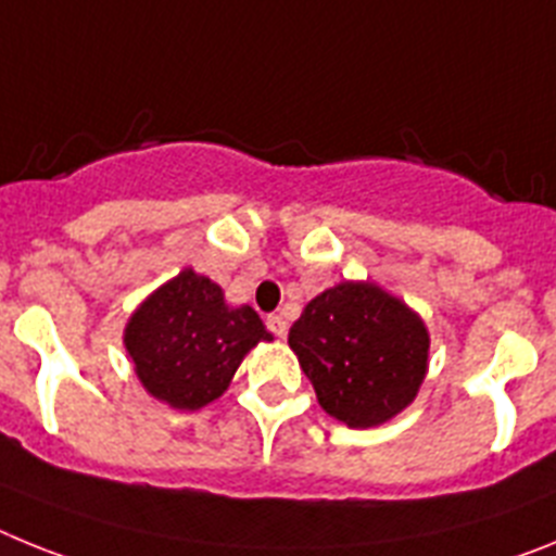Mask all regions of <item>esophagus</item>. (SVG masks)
I'll list each match as a JSON object with an SVG mask.
<instances>
[{
    "label": "esophagus",
    "mask_w": 556,
    "mask_h": 556,
    "mask_svg": "<svg viewBox=\"0 0 556 556\" xmlns=\"http://www.w3.org/2000/svg\"><path fill=\"white\" fill-rule=\"evenodd\" d=\"M265 327H268V330H271L277 338L288 336V321H285L282 316H277V313H274V316L265 318Z\"/></svg>",
    "instance_id": "34e87169"
}]
</instances>
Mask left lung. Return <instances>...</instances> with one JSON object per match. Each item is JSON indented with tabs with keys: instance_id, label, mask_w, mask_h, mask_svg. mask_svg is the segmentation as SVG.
Wrapping results in <instances>:
<instances>
[{
	"instance_id": "1",
	"label": "left lung",
	"mask_w": 556,
	"mask_h": 556,
	"mask_svg": "<svg viewBox=\"0 0 556 556\" xmlns=\"http://www.w3.org/2000/svg\"><path fill=\"white\" fill-rule=\"evenodd\" d=\"M318 405L371 428L412 405L428 371L422 318L371 282H341L307 302L288 332Z\"/></svg>"
}]
</instances>
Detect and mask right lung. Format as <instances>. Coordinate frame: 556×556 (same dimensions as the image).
I'll list each match as a JSON object with an SVG mask.
<instances>
[{
    "label": "right lung",
    "mask_w": 556,
    "mask_h": 556,
    "mask_svg": "<svg viewBox=\"0 0 556 556\" xmlns=\"http://www.w3.org/2000/svg\"><path fill=\"white\" fill-rule=\"evenodd\" d=\"M260 341H271L263 318L249 305H226L220 285L192 268L153 291L125 325L139 383L181 412L218 400Z\"/></svg>",
    "instance_id": "add662e5"
}]
</instances>
